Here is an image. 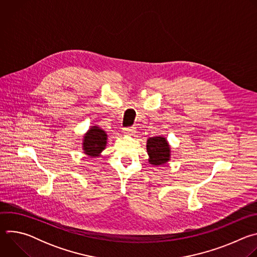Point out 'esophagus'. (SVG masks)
<instances>
[{
	"mask_svg": "<svg viewBox=\"0 0 257 257\" xmlns=\"http://www.w3.org/2000/svg\"><path fill=\"white\" fill-rule=\"evenodd\" d=\"M123 132H124L125 134H127V135H132V134L135 132V130H134L133 127H129V128H124V129H123Z\"/></svg>",
	"mask_w": 257,
	"mask_h": 257,
	"instance_id": "obj_1",
	"label": "esophagus"
}]
</instances>
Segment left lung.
I'll return each instance as SVG.
<instances>
[{
    "instance_id": "1",
    "label": "left lung",
    "mask_w": 257,
    "mask_h": 257,
    "mask_svg": "<svg viewBox=\"0 0 257 257\" xmlns=\"http://www.w3.org/2000/svg\"><path fill=\"white\" fill-rule=\"evenodd\" d=\"M146 151L149 155V163L155 167L163 166L171 160V145L165 136L150 137L146 140Z\"/></svg>"
}]
</instances>
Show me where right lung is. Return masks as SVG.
I'll use <instances>...</instances> for the list:
<instances>
[{
	"label": "right lung",
	"mask_w": 257,
	"mask_h": 257,
	"mask_svg": "<svg viewBox=\"0 0 257 257\" xmlns=\"http://www.w3.org/2000/svg\"><path fill=\"white\" fill-rule=\"evenodd\" d=\"M107 142V134L98 125H92L84 133L82 138L83 153L91 158L96 159L101 157V153L105 150Z\"/></svg>",
	"instance_id": "obj_1"
}]
</instances>
